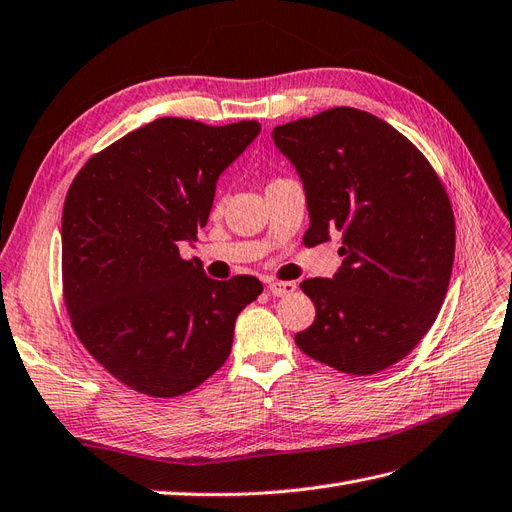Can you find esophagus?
<instances>
[{"label": "esophagus", "mask_w": 512, "mask_h": 512, "mask_svg": "<svg viewBox=\"0 0 512 512\" xmlns=\"http://www.w3.org/2000/svg\"><path fill=\"white\" fill-rule=\"evenodd\" d=\"M297 290V284L294 282H271L269 284V292L273 297H286V294H292Z\"/></svg>", "instance_id": "obj_1"}]
</instances>
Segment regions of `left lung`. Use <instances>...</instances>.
<instances>
[{"label": "left lung", "instance_id": "1", "mask_svg": "<svg viewBox=\"0 0 512 512\" xmlns=\"http://www.w3.org/2000/svg\"><path fill=\"white\" fill-rule=\"evenodd\" d=\"M307 198L305 245L342 235V267L301 284L316 320L294 335L312 359L369 376L414 350L451 282L455 218L436 170L404 134L337 106L273 128Z\"/></svg>", "mask_w": 512, "mask_h": 512}]
</instances>
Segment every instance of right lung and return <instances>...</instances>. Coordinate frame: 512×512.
Instances as JSON below:
<instances>
[{"label":"right lung","mask_w":512,"mask_h":512,"mask_svg":"<svg viewBox=\"0 0 512 512\" xmlns=\"http://www.w3.org/2000/svg\"><path fill=\"white\" fill-rule=\"evenodd\" d=\"M260 132L162 117L96 153L61 215L72 329L119 382L149 397L196 389L228 359L235 320L262 292L252 275L211 280L179 245L209 220L215 183Z\"/></svg>","instance_id":"add662e5"}]
</instances>
